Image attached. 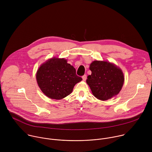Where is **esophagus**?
I'll return each instance as SVG.
<instances>
[{"label": "esophagus", "mask_w": 152, "mask_h": 152, "mask_svg": "<svg viewBox=\"0 0 152 152\" xmlns=\"http://www.w3.org/2000/svg\"><path fill=\"white\" fill-rule=\"evenodd\" d=\"M82 79H83V80H86V75H84L83 76H82Z\"/></svg>", "instance_id": "1"}]
</instances>
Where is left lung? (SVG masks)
<instances>
[{
  "label": "left lung",
  "mask_w": 152,
  "mask_h": 152,
  "mask_svg": "<svg viewBox=\"0 0 152 152\" xmlns=\"http://www.w3.org/2000/svg\"><path fill=\"white\" fill-rule=\"evenodd\" d=\"M91 75L86 82L93 94L100 100H107L117 95L123 85L122 70L115 64L107 61H94L90 64Z\"/></svg>",
  "instance_id": "obj_1"
}]
</instances>
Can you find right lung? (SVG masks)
Returning <instances> with one entry per match:
<instances>
[{
  "mask_svg": "<svg viewBox=\"0 0 152 152\" xmlns=\"http://www.w3.org/2000/svg\"><path fill=\"white\" fill-rule=\"evenodd\" d=\"M36 79L41 91L50 99L60 100L72 93L82 79L64 58H51L39 67Z\"/></svg>",
  "mask_w": 152,
  "mask_h": 152,
  "instance_id": "right-lung-1",
  "label": "right lung"
}]
</instances>
